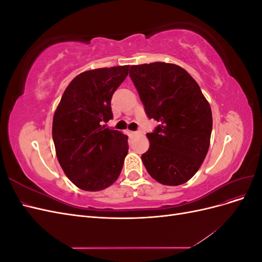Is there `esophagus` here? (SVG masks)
Instances as JSON below:
<instances>
[{
    "instance_id": "obj_1",
    "label": "esophagus",
    "mask_w": 262,
    "mask_h": 262,
    "mask_svg": "<svg viewBox=\"0 0 262 262\" xmlns=\"http://www.w3.org/2000/svg\"><path fill=\"white\" fill-rule=\"evenodd\" d=\"M138 133H139L138 131H132V132H131V134H132V136H137V134H138Z\"/></svg>"
}]
</instances>
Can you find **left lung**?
Wrapping results in <instances>:
<instances>
[{"instance_id":"left-lung-1","label":"left lung","mask_w":262,"mask_h":262,"mask_svg":"<svg viewBox=\"0 0 262 262\" xmlns=\"http://www.w3.org/2000/svg\"><path fill=\"white\" fill-rule=\"evenodd\" d=\"M130 76L147 117L160 122L146 134L149 147L142 154V162L160 184H185L199 170L209 150V101L194 78L173 63L132 66Z\"/></svg>"}]
</instances>
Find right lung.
Listing matches in <instances>:
<instances>
[{
    "mask_svg": "<svg viewBox=\"0 0 262 262\" xmlns=\"http://www.w3.org/2000/svg\"><path fill=\"white\" fill-rule=\"evenodd\" d=\"M129 66L85 71L69 84L52 122L55 154L67 177L85 191H100L120 175L128 136L106 128L113 94Z\"/></svg>",
    "mask_w": 262,
    "mask_h": 262,
    "instance_id": "right-lung-1",
    "label": "right lung"
}]
</instances>
